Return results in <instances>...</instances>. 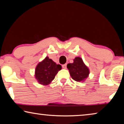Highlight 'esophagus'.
Instances as JSON below:
<instances>
[{
    "label": "esophagus",
    "mask_w": 124,
    "mask_h": 124,
    "mask_svg": "<svg viewBox=\"0 0 124 124\" xmlns=\"http://www.w3.org/2000/svg\"><path fill=\"white\" fill-rule=\"evenodd\" d=\"M62 68L64 69H66L67 68V64H64L62 65Z\"/></svg>",
    "instance_id": "obj_1"
}]
</instances>
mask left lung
<instances>
[{
  "instance_id": "8db88e82",
  "label": "left lung",
  "mask_w": 124,
  "mask_h": 124,
  "mask_svg": "<svg viewBox=\"0 0 124 124\" xmlns=\"http://www.w3.org/2000/svg\"><path fill=\"white\" fill-rule=\"evenodd\" d=\"M67 67L70 71L71 77L75 81H84L89 76V69L84 63L81 58H75L74 62L73 63H68Z\"/></svg>"
}]
</instances>
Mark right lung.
<instances>
[{
	"mask_svg": "<svg viewBox=\"0 0 124 124\" xmlns=\"http://www.w3.org/2000/svg\"><path fill=\"white\" fill-rule=\"evenodd\" d=\"M61 68L60 64H57L46 57L37 65L35 68V78L40 84L48 85L54 79L56 75Z\"/></svg>",
	"mask_w": 124,
	"mask_h": 124,
	"instance_id": "1",
	"label": "right lung"
}]
</instances>
